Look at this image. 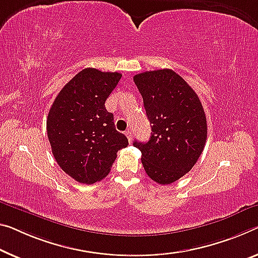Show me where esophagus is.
<instances>
[{"mask_svg": "<svg viewBox=\"0 0 258 258\" xmlns=\"http://www.w3.org/2000/svg\"><path fill=\"white\" fill-rule=\"evenodd\" d=\"M125 136H126V138H128L129 143H132V141H133V132H132V130H126Z\"/></svg>", "mask_w": 258, "mask_h": 258, "instance_id": "esophagus-1", "label": "esophagus"}]
</instances>
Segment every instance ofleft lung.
<instances>
[{
  "instance_id": "1",
  "label": "left lung",
  "mask_w": 258,
  "mask_h": 258,
  "mask_svg": "<svg viewBox=\"0 0 258 258\" xmlns=\"http://www.w3.org/2000/svg\"><path fill=\"white\" fill-rule=\"evenodd\" d=\"M144 102L151 137L135 141L145 172L159 184H170L187 174L203 152L207 116L195 91L175 71L161 69L135 75Z\"/></svg>"
}]
</instances>
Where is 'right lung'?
Listing matches in <instances>:
<instances>
[{
	"instance_id": "obj_1",
	"label": "right lung",
	"mask_w": 258,
	"mask_h": 258,
	"mask_svg": "<svg viewBox=\"0 0 258 258\" xmlns=\"http://www.w3.org/2000/svg\"><path fill=\"white\" fill-rule=\"evenodd\" d=\"M122 77L86 68L67 83L51 105L47 135L63 172L81 183L92 184L109 173L118 150L128 140L118 133L106 99Z\"/></svg>"
}]
</instances>
